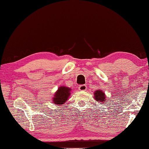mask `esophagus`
Here are the masks:
<instances>
[{"mask_svg":"<svg viewBox=\"0 0 149 149\" xmlns=\"http://www.w3.org/2000/svg\"><path fill=\"white\" fill-rule=\"evenodd\" d=\"M79 90L81 91H85L86 90V86L85 85H82L79 86Z\"/></svg>","mask_w":149,"mask_h":149,"instance_id":"1","label":"esophagus"}]
</instances>
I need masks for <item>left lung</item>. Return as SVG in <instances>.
Returning a JSON list of instances; mask_svg holds the SVG:
<instances>
[{"label": "left lung", "mask_w": 149, "mask_h": 149, "mask_svg": "<svg viewBox=\"0 0 149 149\" xmlns=\"http://www.w3.org/2000/svg\"><path fill=\"white\" fill-rule=\"evenodd\" d=\"M94 98H95V99L97 101H99V102H100L105 103L106 102L105 101H107L105 93L101 90H96L95 93H94Z\"/></svg>", "instance_id": "8db88e82"}]
</instances>
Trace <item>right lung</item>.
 I'll return each instance as SVG.
<instances>
[{
	"instance_id": "add662e5",
	"label": "right lung",
	"mask_w": 149,
	"mask_h": 149,
	"mask_svg": "<svg viewBox=\"0 0 149 149\" xmlns=\"http://www.w3.org/2000/svg\"><path fill=\"white\" fill-rule=\"evenodd\" d=\"M70 91L71 88L68 87L61 86L53 97V102L57 105L64 104L70 95Z\"/></svg>"
}]
</instances>
